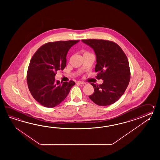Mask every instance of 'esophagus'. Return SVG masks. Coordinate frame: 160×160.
Returning <instances> with one entry per match:
<instances>
[{
  "instance_id": "obj_1",
  "label": "esophagus",
  "mask_w": 160,
  "mask_h": 160,
  "mask_svg": "<svg viewBox=\"0 0 160 160\" xmlns=\"http://www.w3.org/2000/svg\"><path fill=\"white\" fill-rule=\"evenodd\" d=\"M77 83H79V84H81V85H86V82L83 81H78Z\"/></svg>"
}]
</instances>
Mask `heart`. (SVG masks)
Instances as JSON below:
<instances>
[{
	"mask_svg": "<svg viewBox=\"0 0 160 160\" xmlns=\"http://www.w3.org/2000/svg\"><path fill=\"white\" fill-rule=\"evenodd\" d=\"M85 53H89V52H85V53L84 54H85Z\"/></svg>",
	"mask_w": 160,
	"mask_h": 160,
	"instance_id": "1",
	"label": "heart"
}]
</instances>
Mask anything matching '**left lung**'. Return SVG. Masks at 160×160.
<instances>
[{
    "label": "left lung",
    "mask_w": 160,
    "mask_h": 160,
    "mask_svg": "<svg viewBox=\"0 0 160 160\" xmlns=\"http://www.w3.org/2000/svg\"><path fill=\"white\" fill-rule=\"evenodd\" d=\"M93 48L97 57L95 72L101 85L92 83L94 92L89 98L99 106L112 105L125 92L130 79L129 64L126 54L118 44L103 39H82Z\"/></svg>",
    "instance_id": "obj_1"
}]
</instances>
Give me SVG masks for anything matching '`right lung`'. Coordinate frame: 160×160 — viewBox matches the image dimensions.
<instances>
[{"label": "right lung", "instance_id": "obj_1", "mask_svg": "<svg viewBox=\"0 0 160 160\" xmlns=\"http://www.w3.org/2000/svg\"><path fill=\"white\" fill-rule=\"evenodd\" d=\"M79 40L48 42L42 45L31 59L27 72L28 88L32 96L41 105L54 108L65 99L73 81L60 82L55 79L57 72L66 65L69 49Z\"/></svg>", "mask_w": 160, "mask_h": 160}]
</instances>
